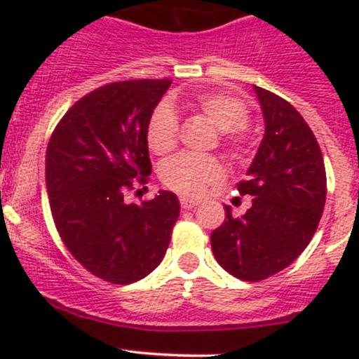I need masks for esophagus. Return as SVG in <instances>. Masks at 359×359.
Wrapping results in <instances>:
<instances>
[{
    "mask_svg": "<svg viewBox=\"0 0 359 359\" xmlns=\"http://www.w3.org/2000/svg\"><path fill=\"white\" fill-rule=\"evenodd\" d=\"M198 200H193V198H186V196H182L180 198V206H182L184 210H191V208H194V206H198Z\"/></svg>",
    "mask_w": 359,
    "mask_h": 359,
    "instance_id": "1",
    "label": "esophagus"
}]
</instances>
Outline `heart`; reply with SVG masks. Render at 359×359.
Masks as SVG:
<instances>
[{"label": "heart", "mask_w": 359, "mask_h": 359, "mask_svg": "<svg viewBox=\"0 0 359 359\" xmlns=\"http://www.w3.org/2000/svg\"><path fill=\"white\" fill-rule=\"evenodd\" d=\"M191 106L205 114L219 128V142L234 161L248 156V139L245 126L250 112L238 97L222 92H201L191 100ZM147 146L158 156L168 154L179 140V119L166 104L151 112L146 130ZM222 161L212 154L182 153L166 159L159 168V179L166 189L182 196H200L212 184L224 179Z\"/></svg>", "instance_id": "obj_1"}]
</instances>
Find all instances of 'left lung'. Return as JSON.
Wrapping results in <instances>:
<instances>
[{
  "label": "left lung",
  "mask_w": 359,
  "mask_h": 359,
  "mask_svg": "<svg viewBox=\"0 0 359 359\" xmlns=\"http://www.w3.org/2000/svg\"><path fill=\"white\" fill-rule=\"evenodd\" d=\"M266 119V133L241 196H252L243 217L226 220L210 236L217 262L234 278L260 281L288 267L306 250L327 200L323 154L313 130L288 100L253 86Z\"/></svg>",
  "instance_id": "1"
}]
</instances>
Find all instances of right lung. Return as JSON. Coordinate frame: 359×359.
<instances>
[{
    "label": "right lung",
    "mask_w": 359,
    "mask_h": 359,
    "mask_svg": "<svg viewBox=\"0 0 359 359\" xmlns=\"http://www.w3.org/2000/svg\"><path fill=\"white\" fill-rule=\"evenodd\" d=\"M172 79L99 86L62 116L46 147L50 210L71 255L112 285L142 280L159 266L179 219V200H125L151 175L146 130Z\"/></svg>",
    "instance_id": "obj_1"
}]
</instances>
